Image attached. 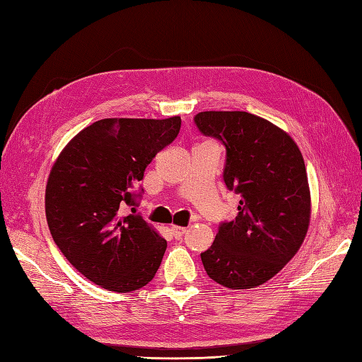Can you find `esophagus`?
Instances as JSON below:
<instances>
[{
    "label": "esophagus",
    "instance_id": "obj_1",
    "mask_svg": "<svg viewBox=\"0 0 362 362\" xmlns=\"http://www.w3.org/2000/svg\"><path fill=\"white\" fill-rule=\"evenodd\" d=\"M171 233L174 235V238H177V240H179V238H182L183 235L187 233V228L185 227H179V226H171Z\"/></svg>",
    "mask_w": 362,
    "mask_h": 362
}]
</instances>
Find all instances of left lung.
Instances as JSON below:
<instances>
[{"instance_id":"8db88e82","label":"left lung","mask_w":362,"mask_h":362,"mask_svg":"<svg viewBox=\"0 0 362 362\" xmlns=\"http://www.w3.org/2000/svg\"><path fill=\"white\" fill-rule=\"evenodd\" d=\"M194 124L224 144V183L241 194L236 218L221 222L211 247L201 253L206 275L232 289L259 286L296 255L308 232L302 153L280 127L247 112H201Z\"/></svg>"}]
</instances>
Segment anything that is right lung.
I'll list each match as a JSON object with an SVG mask.
<instances>
[{
    "mask_svg": "<svg viewBox=\"0 0 362 362\" xmlns=\"http://www.w3.org/2000/svg\"><path fill=\"white\" fill-rule=\"evenodd\" d=\"M180 124V117L99 119L54 163L45 196L49 232L73 267L98 286L130 292L156 276L166 241L135 213L143 194L135 187Z\"/></svg>",
    "mask_w": 362,
    "mask_h": 362,
    "instance_id": "add662e5",
    "label": "right lung"
}]
</instances>
